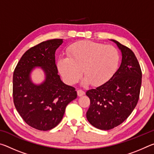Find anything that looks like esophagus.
I'll return each instance as SVG.
<instances>
[{
  "label": "esophagus",
  "instance_id": "34e87169",
  "mask_svg": "<svg viewBox=\"0 0 154 154\" xmlns=\"http://www.w3.org/2000/svg\"><path fill=\"white\" fill-rule=\"evenodd\" d=\"M85 94V92L82 90H77V95L78 96H82Z\"/></svg>",
  "mask_w": 154,
  "mask_h": 154
}]
</instances>
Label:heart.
Segmentation results:
<instances>
[{"mask_svg":"<svg viewBox=\"0 0 154 154\" xmlns=\"http://www.w3.org/2000/svg\"><path fill=\"white\" fill-rule=\"evenodd\" d=\"M66 54L68 57L59 58L58 69L69 84L79 80L83 69L85 76L83 85H103L113 76L119 65V54L115 47L91 41L73 43L68 48Z\"/></svg>","mask_w":154,"mask_h":154,"instance_id":"obj_1","label":"heart"}]
</instances>
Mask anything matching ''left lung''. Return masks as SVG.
<instances>
[{"instance_id":"left-lung-1","label":"left lung","mask_w":154,"mask_h":154,"mask_svg":"<svg viewBox=\"0 0 154 154\" xmlns=\"http://www.w3.org/2000/svg\"><path fill=\"white\" fill-rule=\"evenodd\" d=\"M111 41L122 52L120 66L108 82L86 92L90 99L87 119L93 126L104 130L119 126L128 118L139 100L142 81L141 69L133 51Z\"/></svg>"}]
</instances>
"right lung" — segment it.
I'll return each instance as SVG.
<instances>
[{
	"label": "right lung",
	"instance_id": "add662e5",
	"mask_svg": "<svg viewBox=\"0 0 154 154\" xmlns=\"http://www.w3.org/2000/svg\"><path fill=\"white\" fill-rule=\"evenodd\" d=\"M62 39H51L32 47L18 62L13 76L15 108L24 122L34 128L51 130L61 122L65 109L77 98L75 88L62 82L58 74L55 52ZM40 67L46 79L40 85L32 82L30 74Z\"/></svg>",
	"mask_w": 154,
	"mask_h": 154
}]
</instances>
